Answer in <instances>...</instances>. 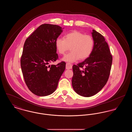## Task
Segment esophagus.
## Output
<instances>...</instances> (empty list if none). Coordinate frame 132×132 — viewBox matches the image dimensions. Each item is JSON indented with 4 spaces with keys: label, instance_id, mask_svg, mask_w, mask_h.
Returning <instances> with one entry per match:
<instances>
[{
    "label": "esophagus",
    "instance_id": "obj_1",
    "mask_svg": "<svg viewBox=\"0 0 132 132\" xmlns=\"http://www.w3.org/2000/svg\"><path fill=\"white\" fill-rule=\"evenodd\" d=\"M72 68V65L69 63H66V69H71Z\"/></svg>",
    "mask_w": 132,
    "mask_h": 132
}]
</instances>
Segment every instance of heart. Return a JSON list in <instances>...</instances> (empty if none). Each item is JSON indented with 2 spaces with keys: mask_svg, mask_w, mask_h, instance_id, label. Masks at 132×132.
<instances>
[{
  "mask_svg": "<svg viewBox=\"0 0 132 132\" xmlns=\"http://www.w3.org/2000/svg\"><path fill=\"white\" fill-rule=\"evenodd\" d=\"M94 45L92 37L77 31L66 34L64 38H57L55 42L57 51L60 54H64L70 47L71 52L62 59V60L69 62L88 58L93 51Z\"/></svg>",
  "mask_w": 132,
  "mask_h": 132,
  "instance_id": "1",
  "label": "heart"
}]
</instances>
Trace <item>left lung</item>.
I'll return each mask as SVG.
<instances>
[{"instance_id": "left-lung-1", "label": "left lung", "mask_w": 132, "mask_h": 132, "mask_svg": "<svg viewBox=\"0 0 132 132\" xmlns=\"http://www.w3.org/2000/svg\"><path fill=\"white\" fill-rule=\"evenodd\" d=\"M92 34L94 45L91 55L83 62L73 66L72 87L77 94L84 97L93 96L103 88L112 63V55L103 36L94 30Z\"/></svg>"}]
</instances>
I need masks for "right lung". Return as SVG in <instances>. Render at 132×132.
<instances>
[{"instance_id":"right-lung-1","label":"right lung","mask_w":132,"mask_h":132,"mask_svg":"<svg viewBox=\"0 0 132 132\" xmlns=\"http://www.w3.org/2000/svg\"><path fill=\"white\" fill-rule=\"evenodd\" d=\"M63 29L56 25L43 24L26 40L21 67L26 85L38 96L52 94L65 69L63 61L48 65L58 58L55 42Z\"/></svg>"}]
</instances>
